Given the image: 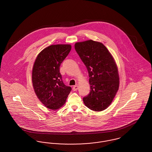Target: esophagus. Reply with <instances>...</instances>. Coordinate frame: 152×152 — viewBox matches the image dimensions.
Returning a JSON list of instances; mask_svg holds the SVG:
<instances>
[{"label": "esophagus", "instance_id": "34e87169", "mask_svg": "<svg viewBox=\"0 0 152 152\" xmlns=\"http://www.w3.org/2000/svg\"><path fill=\"white\" fill-rule=\"evenodd\" d=\"M78 86H74L72 88V89H73V91H77L78 89Z\"/></svg>", "mask_w": 152, "mask_h": 152}]
</instances>
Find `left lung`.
Returning a JSON list of instances; mask_svg holds the SVG:
<instances>
[{
  "label": "left lung",
  "instance_id": "obj_1",
  "mask_svg": "<svg viewBox=\"0 0 152 152\" xmlns=\"http://www.w3.org/2000/svg\"><path fill=\"white\" fill-rule=\"evenodd\" d=\"M75 49L86 66L89 74V94L83 98L86 106L102 111L112 103L119 88V78L116 63L101 43L88 40L77 43Z\"/></svg>",
  "mask_w": 152,
  "mask_h": 152
}]
</instances>
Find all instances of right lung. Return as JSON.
<instances>
[{"instance_id": "obj_1", "label": "right lung", "mask_w": 152, "mask_h": 152, "mask_svg": "<svg viewBox=\"0 0 152 152\" xmlns=\"http://www.w3.org/2000/svg\"><path fill=\"white\" fill-rule=\"evenodd\" d=\"M71 49L69 44L51 45L42 50L33 68L35 93L47 108L56 110L65 103L71 88L64 84L60 66Z\"/></svg>"}]
</instances>
